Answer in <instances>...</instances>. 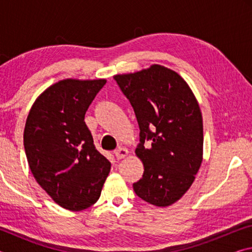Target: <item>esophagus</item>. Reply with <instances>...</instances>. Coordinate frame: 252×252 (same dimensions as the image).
<instances>
[{"label": "esophagus", "instance_id": "esophagus-1", "mask_svg": "<svg viewBox=\"0 0 252 252\" xmlns=\"http://www.w3.org/2000/svg\"><path fill=\"white\" fill-rule=\"evenodd\" d=\"M114 155H116V158L118 160H121L129 155V150H127L126 148H119L118 150L114 151Z\"/></svg>", "mask_w": 252, "mask_h": 252}]
</instances>
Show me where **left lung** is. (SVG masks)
<instances>
[{
  "mask_svg": "<svg viewBox=\"0 0 252 252\" xmlns=\"http://www.w3.org/2000/svg\"><path fill=\"white\" fill-rule=\"evenodd\" d=\"M113 78L129 99L140 127L135 155L144 171L133 183L134 192L153 206H171L189 190L202 162L198 101L186 81L163 65ZM146 141L151 144L147 148Z\"/></svg>",
  "mask_w": 252,
  "mask_h": 252,
  "instance_id": "left-lung-1",
  "label": "left lung"
}]
</instances>
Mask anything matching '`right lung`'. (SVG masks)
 I'll use <instances>...</instances> for the list:
<instances>
[{
    "label": "right lung",
    "mask_w": 252,
    "mask_h": 252,
    "mask_svg": "<svg viewBox=\"0 0 252 252\" xmlns=\"http://www.w3.org/2000/svg\"><path fill=\"white\" fill-rule=\"evenodd\" d=\"M105 83V79L59 81L37 96L25 122L23 142L33 177L54 202L71 211L97 201L111 169L84 122Z\"/></svg>",
    "instance_id": "add662e5"
}]
</instances>
